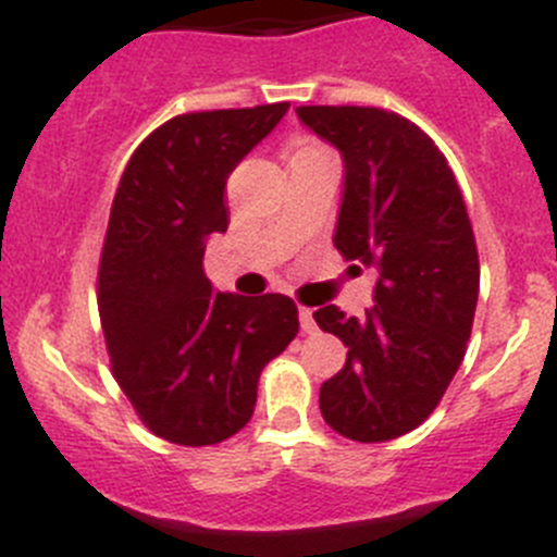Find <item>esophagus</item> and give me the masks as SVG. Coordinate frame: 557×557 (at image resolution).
<instances>
[{"label": "esophagus", "mask_w": 557, "mask_h": 557, "mask_svg": "<svg viewBox=\"0 0 557 557\" xmlns=\"http://www.w3.org/2000/svg\"><path fill=\"white\" fill-rule=\"evenodd\" d=\"M300 327H302V333H313V330H317L311 308H300Z\"/></svg>", "instance_id": "esophagus-1"}]
</instances>
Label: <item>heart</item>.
Here are the masks:
<instances>
[{
    "mask_svg": "<svg viewBox=\"0 0 557 557\" xmlns=\"http://www.w3.org/2000/svg\"><path fill=\"white\" fill-rule=\"evenodd\" d=\"M308 153H327V151L319 146H313V143H302V146H297V151L292 153V157H308Z\"/></svg>",
    "mask_w": 557,
    "mask_h": 557,
    "instance_id": "1",
    "label": "heart"
}]
</instances>
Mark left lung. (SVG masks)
I'll use <instances>...</instances> for the list:
<instances>
[{
    "label": "left lung",
    "mask_w": 557,
    "mask_h": 557,
    "mask_svg": "<svg viewBox=\"0 0 557 557\" xmlns=\"http://www.w3.org/2000/svg\"><path fill=\"white\" fill-rule=\"evenodd\" d=\"M297 119L344 159L335 249L379 271L366 317L313 313L349 346L319 409L351 442H389L436 409L471 338L479 257L463 195L436 143L404 115L308 104Z\"/></svg>",
    "instance_id": "obj_1"
}]
</instances>
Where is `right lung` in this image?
I'll list each match as a JSON object with an SVG mask.
<instances>
[{"label":"right lung","mask_w":557,"mask_h":557,"mask_svg":"<svg viewBox=\"0 0 557 557\" xmlns=\"http://www.w3.org/2000/svg\"><path fill=\"white\" fill-rule=\"evenodd\" d=\"M286 102L175 115L137 146L110 208L99 319L113 376L164 442L208 447L255 414L257 382L297 335L286 295H222L202 271L227 230L224 186Z\"/></svg>","instance_id":"right-lung-1"}]
</instances>
